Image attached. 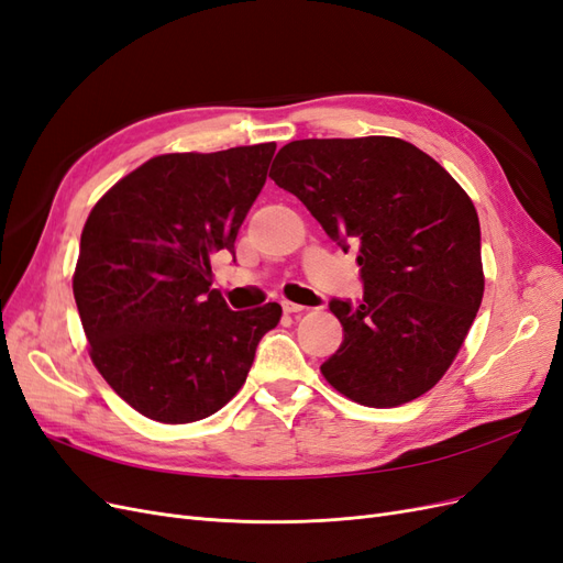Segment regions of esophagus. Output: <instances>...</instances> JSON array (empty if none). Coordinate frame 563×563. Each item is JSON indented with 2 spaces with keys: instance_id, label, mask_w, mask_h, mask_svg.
I'll return each instance as SVG.
<instances>
[{
  "instance_id": "34e87169",
  "label": "esophagus",
  "mask_w": 563,
  "mask_h": 563,
  "mask_svg": "<svg viewBox=\"0 0 563 563\" xmlns=\"http://www.w3.org/2000/svg\"><path fill=\"white\" fill-rule=\"evenodd\" d=\"M282 308H284V312H286V314H296V312L308 310V308H305V305H298V302H291V300H284V302H282Z\"/></svg>"
}]
</instances>
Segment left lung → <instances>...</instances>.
Returning <instances> with one entry per match:
<instances>
[{
	"label": "left lung",
	"instance_id": "8db88e82",
	"mask_svg": "<svg viewBox=\"0 0 563 563\" xmlns=\"http://www.w3.org/2000/svg\"><path fill=\"white\" fill-rule=\"evenodd\" d=\"M269 178L333 242L356 249L364 300H331L343 345L321 364L340 395L391 408L432 389L484 298L479 216L444 166L389 135L284 145Z\"/></svg>",
	"mask_w": 563,
	"mask_h": 563
}]
</instances>
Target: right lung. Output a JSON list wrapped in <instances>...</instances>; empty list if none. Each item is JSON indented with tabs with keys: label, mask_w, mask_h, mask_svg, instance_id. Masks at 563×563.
<instances>
[{
	"label": "right lung",
	"mask_w": 563,
	"mask_h": 563,
	"mask_svg": "<svg viewBox=\"0 0 563 563\" xmlns=\"http://www.w3.org/2000/svg\"><path fill=\"white\" fill-rule=\"evenodd\" d=\"M275 150L152 157L87 218L73 291L91 362L150 420L183 424L220 411L279 323V302L232 312L211 288V255L234 253Z\"/></svg>",
	"instance_id": "add662e5"
}]
</instances>
